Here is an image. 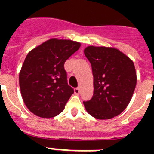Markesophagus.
I'll return each mask as SVG.
<instances>
[{
	"instance_id": "obj_1",
	"label": "esophagus",
	"mask_w": 154,
	"mask_h": 154,
	"mask_svg": "<svg viewBox=\"0 0 154 154\" xmlns=\"http://www.w3.org/2000/svg\"><path fill=\"white\" fill-rule=\"evenodd\" d=\"M75 93H76V94H77V93H79L78 88H76V89H75Z\"/></svg>"
}]
</instances>
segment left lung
Masks as SVG:
<instances>
[{
	"label": "left lung",
	"instance_id": "1",
	"mask_svg": "<svg viewBox=\"0 0 154 154\" xmlns=\"http://www.w3.org/2000/svg\"><path fill=\"white\" fill-rule=\"evenodd\" d=\"M80 46L71 40L50 39L28 53L19 84L23 101L33 114L51 118L64 110L74 92L68 84L64 64Z\"/></svg>",
	"mask_w": 154,
	"mask_h": 154
}]
</instances>
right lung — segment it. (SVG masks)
<instances>
[{
	"label": "right lung",
	"instance_id": "obj_1",
	"mask_svg": "<svg viewBox=\"0 0 154 154\" xmlns=\"http://www.w3.org/2000/svg\"><path fill=\"white\" fill-rule=\"evenodd\" d=\"M84 53L94 76V95L83 102L85 108L97 119H111L122 113L131 101L137 84L134 62L112 48L90 45Z\"/></svg>",
	"mask_w": 154,
	"mask_h": 154
}]
</instances>
